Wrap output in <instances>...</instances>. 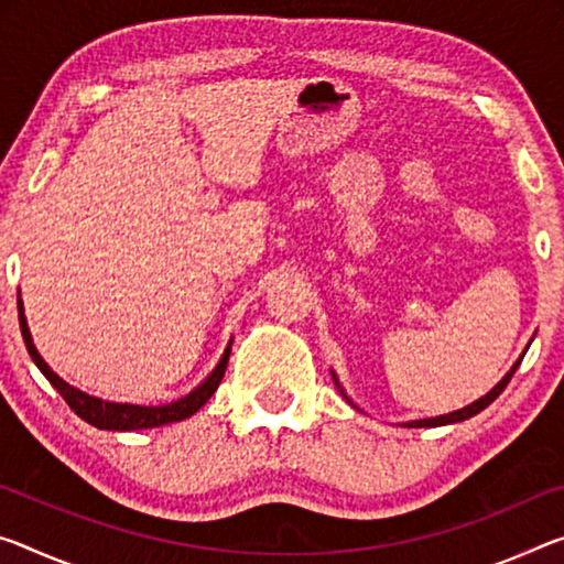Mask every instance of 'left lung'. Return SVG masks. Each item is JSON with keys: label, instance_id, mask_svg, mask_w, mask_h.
<instances>
[{"label": "left lung", "instance_id": "obj_1", "mask_svg": "<svg viewBox=\"0 0 564 564\" xmlns=\"http://www.w3.org/2000/svg\"><path fill=\"white\" fill-rule=\"evenodd\" d=\"M527 354V351H524ZM522 354V356H524ZM522 356H520V359H517L514 361V366H512V369H509L507 373H505V379L502 381H499L497 383V387L495 389H491L489 391V394H485V397H481V399H477V401H471V404L469 406H464V409H457V411H452V414H442V416H432V419H416V422H406L404 426H444V424H457V422H464V419H469V416H475V414H479V411L481 409H487L489 404H491V401H495L499 394H502V391H505V387H507V383H509V379H512L514 377V371H517V366H520V361H522ZM334 381H336V387L338 389H341V383H338V379H336V373H334ZM341 394H344V389H341ZM346 397V394H344ZM348 399V397H346Z\"/></svg>", "mask_w": 564, "mask_h": 564}]
</instances>
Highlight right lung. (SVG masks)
Segmentation results:
<instances>
[{"instance_id": "right-lung-1", "label": "right lung", "mask_w": 564, "mask_h": 564, "mask_svg": "<svg viewBox=\"0 0 564 564\" xmlns=\"http://www.w3.org/2000/svg\"><path fill=\"white\" fill-rule=\"evenodd\" d=\"M17 306H20V328H22L24 346H26V351H30L32 361L37 364V369L44 373V377H47L52 387L59 391L62 399L67 401V406L73 409L79 419H85L87 424H93L97 429H107V432H135V429H153V426L183 422V419L193 416L195 411H198L205 404V401L216 394L218 383L223 381V373H226V366H228V359H230V344H234V341H230L226 351H223L218 366L210 371V377L205 379L200 387H195L187 397L177 399V401H170V404H163V406L115 404V401L89 397V394H85V391L69 387L65 379H59L57 373L52 371L47 364H44L37 348H34L30 326H26V318H24L22 299L17 301Z\"/></svg>"}]
</instances>
